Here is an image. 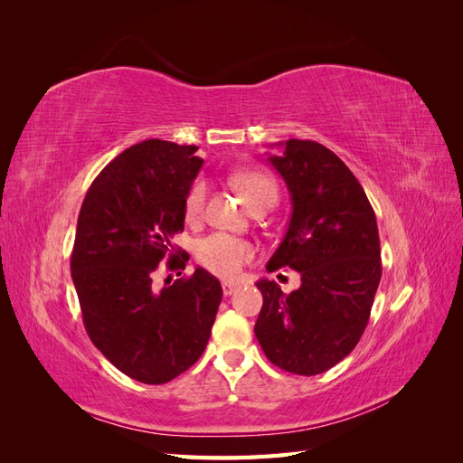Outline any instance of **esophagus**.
Segmentation results:
<instances>
[{"label": "esophagus", "instance_id": "34e87169", "mask_svg": "<svg viewBox=\"0 0 463 463\" xmlns=\"http://www.w3.org/2000/svg\"><path fill=\"white\" fill-rule=\"evenodd\" d=\"M237 284H232V282H222V291H223V296H232V293H235L237 291Z\"/></svg>", "mask_w": 463, "mask_h": 463}]
</instances>
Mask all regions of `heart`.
<instances>
[{"label":"heart","mask_w":463,"mask_h":463,"mask_svg":"<svg viewBox=\"0 0 463 463\" xmlns=\"http://www.w3.org/2000/svg\"><path fill=\"white\" fill-rule=\"evenodd\" d=\"M233 185L240 191L245 204L253 210L259 206H274L278 201L276 181L257 170H245L233 175ZM206 201L204 179H194L185 194V218L199 220ZM194 255L201 266L220 278H237L249 262H253L255 245L228 233H213L197 243Z\"/></svg>","instance_id":"obj_1"}]
</instances>
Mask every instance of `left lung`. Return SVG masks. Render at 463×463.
<instances>
[{
  "mask_svg": "<svg viewBox=\"0 0 463 463\" xmlns=\"http://www.w3.org/2000/svg\"><path fill=\"white\" fill-rule=\"evenodd\" d=\"M269 162L286 181L291 216L266 270L301 274L289 296L259 279L262 309L255 334L276 367L313 376L352 354L367 328L381 282L374 210L357 177L332 150L289 138Z\"/></svg>",
  "mask_w": 463,
  "mask_h": 463,
  "instance_id": "obj_1",
  "label": "left lung"
}]
</instances>
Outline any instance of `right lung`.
Segmentation results:
<instances>
[{
    "mask_svg": "<svg viewBox=\"0 0 463 463\" xmlns=\"http://www.w3.org/2000/svg\"><path fill=\"white\" fill-rule=\"evenodd\" d=\"M199 146L148 138L98 174L82 201L71 276L82 320L102 355L145 384H164L203 355L222 286L197 269L156 289L152 274L185 269L172 245L184 232L185 194L203 160Z\"/></svg>",
    "mask_w": 463,
    "mask_h": 463,
    "instance_id": "obj_1",
    "label": "right lung"
}]
</instances>
